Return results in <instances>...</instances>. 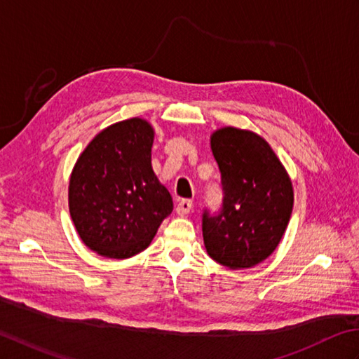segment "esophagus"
Wrapping results in <instances>:
<instances>
[{
	"label": "esophagus",
	"mask_w": 359,
	"mask_h": 359,
	"mask_svg": "<svg viewBox=\"0 0 359 359\" xmlns=\"http://www.w3.org/2000/svg\"><path fill=\"white\" fill-rule=\"evenodd\" d=\"M175 210H177V214L181 215V217L187 215L189 212L192 210V201H190V200H181V201L177 204V208H175Z\"/></svg>",
	"instance_id": "esophagus-1"
}]
</instances>
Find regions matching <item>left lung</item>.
<instances>
[{
	"instance_id": "8db88e82",
	"label": "left lung",
	"mask_w": 359,
	"mask_h": 359,
	"mask_svg": "<svg viewBox=\"0 0 359 359\" xmlns=\"http://www.w3.org/2000/svg\"><path fill=\"white\" fill-rule=\"evenodd\" d=\"M222 173V208L203 210L208 254L231 269L251 268L271 255L287 229L292 186L279 158L252 131L226 127L210 137Z\"/></svg>"
}]
</instances>
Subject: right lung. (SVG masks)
<instances>
[{
	"instance_id": "add662e5",
	"label": "right lung",
	"mask_w": 359,
	"mask_h": 359,
	"mask_svg": "<svg viewBox=\"0 0 359 359\" xmlns=\"http://www.w3.org/2000/svg\"><path fill=\"white\" fill-rule=\"evenodd\" d=\"M153 128L139 118L102 130L77 159L69 212L80 238L109 259L144 251L173 210L151 169Z\"/></svg>"
}]
</instances>
